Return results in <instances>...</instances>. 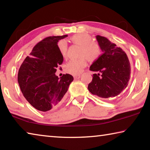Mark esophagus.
I'll use <instances>...</instances> for the list:
<instances>
[{
  "label": "esophagus",
  "mask_w": 150,
  "mask_h": 150,
  "mask_svg": "<svg viewBox=\"0 0 150 150\" xmlns=\"http://www.w3.org/2000/svg\"><path fill=\"white\" fill-rule=\"evenodd\" d=\"M81 75H73V77H74L75 79H79Z\"/></svg>",
  "instance_id": "34e87169"
}]
</instances>
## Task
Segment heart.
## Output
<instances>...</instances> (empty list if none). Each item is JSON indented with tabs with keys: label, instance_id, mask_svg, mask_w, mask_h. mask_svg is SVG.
I'll return each mask as SVG.
<instances>
[{
	"label": "heart",
	"instance_id": "obj_1",
	"mask_svg": "<svg viewBox=\"0 0 150 150\" xmlns=\"http://www.w3.org/2000/svg\"><path fill=\"white\" fill-rule=\"evenodd\" d=\"M71 42L81 46L79 59L71 60L65 65V71L69 74L79 75L87 65V59L90 63L96 62L101 54V47L97 42L93 41V38L86 33H78L70 38ZM57 47L61 55L65 57L67 53V45L65 40H60Z\"/></svg>",
	"mask_w": 150,
	"mask_h": 150
}]
</instances>
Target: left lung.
I'll return each instance as SVG.
<instances>
[{
	"label": "left lung",
	"instance_id": "8db88e82",
	"mask_svg": "<svg viewBox=\"0 0 150 150\" xmlns=\"http://www.w3.org/2000/svg\"><path fill=\"white\" fill-rule=\"evenodd\" d=\"M96 38L103 54L91 65L89 69L97 73L93 75L88 89L94 95L108 99L118 95L128 86L130 63L120 47L105 37L98 35Z\"/></svg>",
	"mask_w": 150,
	"mask_h": 150
}]
</instances>
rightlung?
<instances>
[{"instance_id": "right-lung-1", "label": "right lung", "mask_w": 150, "mask_h": 150, "mask_svg": "<svg viewBox=\"0 0 150 150\" xmlns=\"http://www.w3.org/2000/svg\"><path fill=\"white\" fill-rule=\"evenodd\" d=\"M62 36H50L38 43L20 66L18 82L25 98L37 110L46 112L57 106L65 99L72 75L55 74L63 57L57 47Z\"/></svg>"}]
</instances>
